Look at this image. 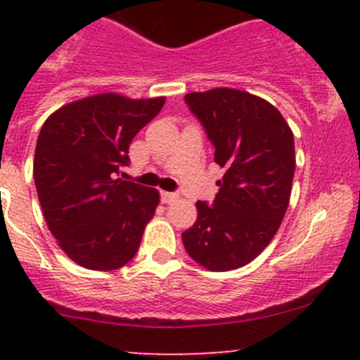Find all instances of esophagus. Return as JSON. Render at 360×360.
Segmentation results:
<instances>
[{"instance_id":"esophagus-1","label":"esophagus","mask_w":360,"mask_h":360,"mask_svg":"<svg viewBox=\"0 0 360 360\" xmlns=\"http://www.w3.org/2000/svg\"><path fill=\"white\" fill-rule=\"evenodd\" d=\"M177 193H172V191H162L160 193V200H162V203H172L177 200Z\"/></svg>"}]
</instances>
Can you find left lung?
Instances as JSON below:
<instances>
[{
	"label": "left lung",
	"instance_id": "8db88e82",
	"mask_svg": "<svg viewBox=\"0 0 360 360\" xmlns=\"http://www.w3.org/2000/svg\"><path fill=\"white\" fill-rule=\"evenodd\" d=\"M224 169L212 203L183 231L186 252L210 271L250 263L270 244L288 210L296 157L294 136L277 108L233 89L184 96Z\"/></svg>",
	"mask_w": 360,
	"mask_h": 360
}]
</instances>
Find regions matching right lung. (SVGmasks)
<instances>
[{
    "mask_svg": "<svg viewBox=\"0 0 360 360\" xmlns=\"http://www.w3.org/2000/svg\"><path fill=\"white\" fill-rule=\"evenodd\" d=\"M163 103L99 94L63 106L39 130L34 184L43 216L64 252L89 270L122 268L139 249L160 195L118 174Z\"/></svg>",
    "mask_w": 360,
    "mask_h": 360,
    "instance_id": "1",
    "label": "right lung"
}]
</instances>
